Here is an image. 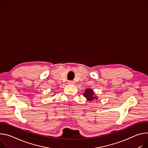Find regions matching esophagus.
<instances>
[{"label": "esophagus", "instance_id": "obj_1", "mask_svg": "<svg viewBox=\"0 0 148 148\" xmlns=\"http://www.w3.org/2000/svg\"><path fill=\"white\" fill-rule=\"evenodd\" d=\"M68 84L69 85H74V84H75V82H73V81L69 80V81H68Z\"/></svg>", "mask_w": 148, "mask_h": 148}]
</instances>
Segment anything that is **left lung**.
<instances>
[{"label": "left lung", "instance_id": "1", "mask_svg": "<svg viewBox=\"0 0 148 148\" xmlns=\"http://www.w3.org/2000/svg\"><path fill=\"white\" fill-rule=\"evenodd\" d=\"M84 96L86 98V99L89 101H93L95 99H97V97L95 96V92L93 91L92 89H86L85 90V92L84 93Z\"/></svg>", "mask_w": 148, "mask_h": 148}]
</instances>
